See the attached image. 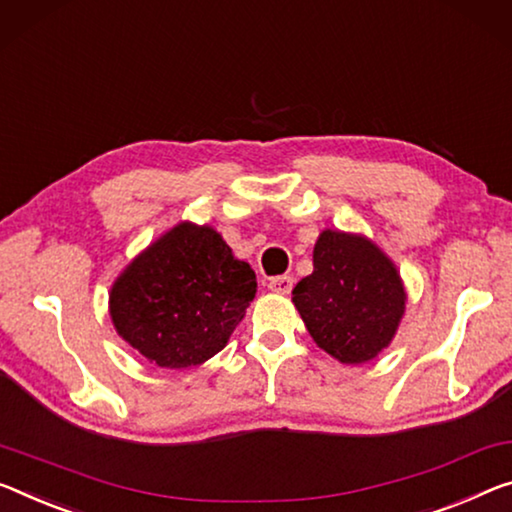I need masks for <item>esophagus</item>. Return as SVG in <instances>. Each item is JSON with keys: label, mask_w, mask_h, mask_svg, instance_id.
<instances>
[{"label": "esophagus", "mask_w": 512, "mask_h": 512, "mask_svg": "<svg viewBox=\"0 0 512 512\" xmlns=\"http://www.w3.org/2000/svg\"><path fill=\"white\" fill-rule=\"evenodd\" d=\"M270 290H272V293H279V295H288L290 290H293V277L283 274V277L270 279Z\"/></svg>", "instance_id": "1"}]
</instances>
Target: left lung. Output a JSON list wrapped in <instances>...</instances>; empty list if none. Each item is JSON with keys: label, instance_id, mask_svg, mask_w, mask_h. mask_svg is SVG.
<instances>
[{"label": "left lung", "instance_id": "1", "mask_svg": "<svg viewBox=\"0 0 512 512\" xmlns=\"http://www.w3.org/2000/svg\"><path fill=\"white\" fill-rule=\"evenodd\" d=\"M293 302L318 348L341 364H364L396 336L407 295L396 265L375 242L327 229Z\"/></svg>", "mask_w": 512, "mask_h": 512}]
</instances>
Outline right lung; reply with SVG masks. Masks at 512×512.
Listing matches in <instances>:
<instances>
[{
  "instance_id": "1",
  "label": "right lung",
  "mask_w": 512,
  "mask_h": 512,
  "mask_svg": "<svg viewBox=\"0 0 512 512\" xmlns=\"http://www.w3.org/2000/svg\"><path fill=\"white\" fill-rule=\"evenodd\" d=\"M256 295V274L210 226L180 222L114 281L116 332L160 368L199 366L229 343Z\"/></svg>"
}]
</instances>
